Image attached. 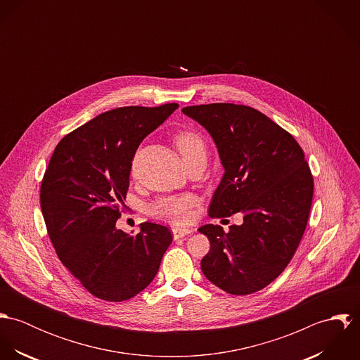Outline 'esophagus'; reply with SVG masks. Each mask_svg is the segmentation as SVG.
Wrapping results in <instances>:
<instances>
[{"label": "esophagus", "mask_w": 360, "mask_h": 360, "mask_svg": "<svg viewBox=\"0 0 360 360\" xmlns=\"http://www.w3.org/2000/svg\"><path fill=\"white\" fill-rule=\"evenodd\" d=\"M172 233H173V237L174 238H183L184 236H188L193 233V229H187V227H177L174 226L172 229Z\"/></svg>", "instance_id": "34e87169"}]
</instances>
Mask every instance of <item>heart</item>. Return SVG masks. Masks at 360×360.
<instances>
[{"instance_id":"b5f03b06","label":"heart","mask_w":360,"mask_h":360,"mask_svg":"<svg viewBox=\"0 0 360 360\" xmlns=\"http://www.w3.org/2000/svg\"><path fill=\"white\" fill-rule=\"evenodd\" d=\"M174 144L181 155L186 165L204 159L206 160V150L204 139L195 131H183L174 137ZM197 200L193 195H169L155 200L148 206V213L160 220H167L177 224L190 221L193 214V206Z\"/></svg>"}]
</instances>
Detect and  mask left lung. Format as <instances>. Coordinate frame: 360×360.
Segmentation results:
<instances>
[{"label":"left lung","instance_id":"left-lung-1","mask_svg":"<svg viewBox=\"0 0 360 360\" xmlns=\"http://www.w3.org/2000/svg\"><path fill=\"white\" fill-rule=\"evenodd\" d=\"M184 115L213 139L223 177L210 217L243 213V224H205L210 250L201 260L206 278L233 295L269 285L294 257L308 223L313 177L295 139L257 109L236 103L186 106Z\"/></svg>","mask_w":360,"mask_h":360}]
</instances>
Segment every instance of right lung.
<instances>
[{"mask_svg":"<svg viewBox=\"0 0 360 360\" xmlns=\"http://www.w3.org/2000/svg\"><path fill=\"white\" fill-rule=\"evenodd\" d=\"M177 108L103 112L65 136L50 159L40 205L52 245L63 266L103 301L122 302L143 291L173 240L166 226L146 221L133 236L116 220L139 146Z\"/></svg>","mask_w":360,"mask_h":360,"instance_id":"add662e5","label":"right lung"}]
</instances>
